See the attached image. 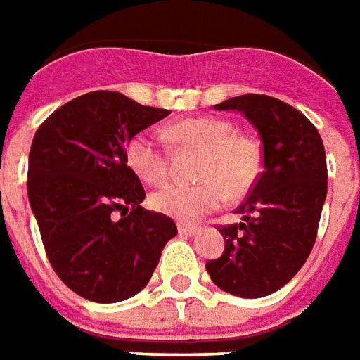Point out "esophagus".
Masks as SVG:
<instances>
[{"label": "esophagus", "instance_id": "34e87169", "mask_svg": "<svg viewBox=\"0 0 360 360\" xmlns=\"http://www.w3.org/2000/svg\"><path fill=\"white\" fill-rule=\"evenodd\" d=\"M177 229H179L181 234H197L199 232V226L197 224H189V222H179Z\"/></svg>", "mask_w": 360, "mask_h": 360}]
</instances>
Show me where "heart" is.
<instances>
[{"label": "heart", "instance_id": "heart-1", "mask_svg": "<svg viewBox=\"0 0 360 360\" xmlns=\"http://www.w3.org/2000/svg\"><path fill=\"white\" fill-rule=\"evenodd\" d=\"M183 149L200 151L195 185L173 183L151 195V207L179 221H195L219 209L226 197H244L264 167L260 139L238 131L231 120L202 116L187 118L167 129ZM126 160L139 179L161 185L169 179V155L149 131H139L126 146Z\"/></svg>", "mask_w": 360, "mask_h": 360}]
</instances>
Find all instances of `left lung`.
Here are the masks:
<instances>
[{
	"mask_svg": "<svg viewBox=\"0 0 360 360\" xmlns=\"http://www.w3.org/2000/svg\"><path fill=\"white\" fill-rule=\"evenodd\" d=\"M214 108L238 110L254 124L264 171L236 209L242 222L219 226L224 252L207 272L224 292L264 297L290 282L314 248L327 197L323 141L300 110L274 96L242 94Z\"/></svg>",
	"mask_w": 360,
	"mask_h": 360,
	"instance_id": "obj_1",
	"label": "left lung"
}]
</instances>
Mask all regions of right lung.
<instances>
[{"instance_id": "1", "label": "right lung", "mask_w": 360, "mask_h": 360, "mask_svg": "<svg viewBox=\"0 0 360 360\" xmlns=\"http://www.w3.org/2000/svg\"><path fill=\"white\" fill-rule=\"evenodd\" d=\"M167 114L96 90L35 131L29 202L53 270L84 300L116 303L141 292L177 234L173 219L141 207L146 191L126 160L129 139Z\"/></svg>"}]
</instances>
